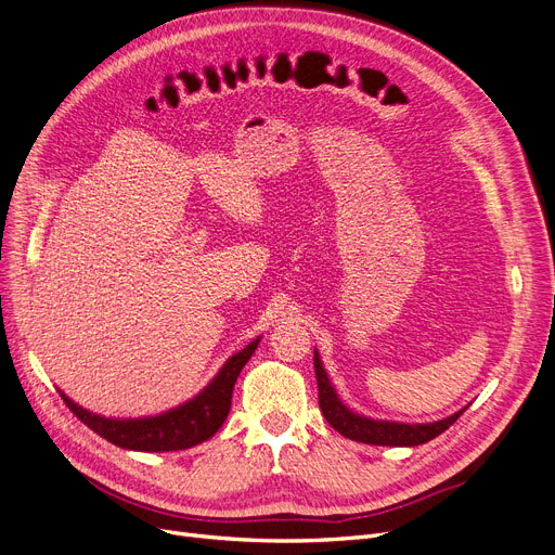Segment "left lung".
I'll return each instance as SVG.
<instances>
[{
    "label": "left lung",
    "mask_w": 555,
    "mask_h": 555,
    "mask_svg": "<svg viewBox=\"0 0 555 555\" xmlns=\"http://www.w3.org/2000/svg\"><path fill=\"white\" fill-rule=\"evenodd\" d=\"M315 376H318V397H320V411L326 417V422L337 430L343 433L345 438L363 442V444H378V447H417L424 444L433 438H438L440 433H444L457 417H461L463 411L453 413L447 420L433 422V424H401V422H383V420H370L358 415L340 401V397L335 395V388L331 385L326 370L322 367L320 353L315 351Z\"/></svg>",
    "instance_id": "8db88e82"
}]
</instances>
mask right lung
<instances>
[{
	"label": "right lung",
	"mask_w": 555,
	"mask_h": 555,
	"mask_svg": "<svg viewBox=\"0 0 555 555\" xmlns=\"http://www.w3.org/2000/svg\"><path fill=\"white\" fill-rule=\"evenodd\" d=\"M260 337L249 343L243 351L231 356L224 367L218 372L206 388L195 397L185 401L179 408H172L156 417H142V420H111L94 415L86 408L77 405L69 397H63L67 408L75 413L90 430L98 433L104 440L119 449L131 451H179L190 449L195 444L206 442L220 430L229 411H231V395L233 385L247 365V360L256 351Z\"/></svg>",
	"instance_id": "obj_1"
}]
</instances>
